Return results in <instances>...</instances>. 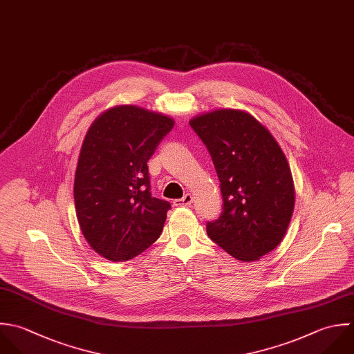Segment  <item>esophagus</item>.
<instances>
[{
  "mask_svg": "<svg viewBox=\"0 0 354 354\" xmlns=\"http://www.w3.org/2000/svg\"><path fill=\"white\" fill-rule=\"evenodd\" d=\"M174 203H175V205H178V207H182V205H190V204L193 203V196H192L190 193H187V194H185L182 198L175 200Z\"/></svg>",
  "mask_w": 354,
  "mask_h": 354,
  "instance_id": "obj_1",
  "label": "esophagus"
}]
</instances>
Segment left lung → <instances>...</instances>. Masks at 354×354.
Masks as SVG:
<instances>
[{"label":"left lung","mask_w":354,"mask_h":354,"mask_svg":"<svg viewBox=\"0 0 354 354\" xmlns=\"http://www.w3.org/2000/svg\"><path fill=\"white\" fill-rule=\"evenodd\" d=\"M215 165L223 207L207 234L233 258L254 262L273 251L290 225L295 192L273 135L250 113L222 109L190 120Z\"/></svg>","instance_id":"8db88e82"}]
</instances>
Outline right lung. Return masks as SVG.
Listing matches in <instances>:
<instances>
[{
	"mask_svg": "<svg viewBox=\"0 0 354 354\" xmlns=\"http://www.w3.org/2000/svg\"><path fill=\"white\" fill-rule=\"evenodd\" d=\"M174 124L168 115L124 104L88 129L74 203L85 240L103 258L129 261L160 237L171 204L151 196L147 161Z\"/></svg>",
	"mask_w": 354,
	"mask_h": 354,
	"instance_id": "1",
	"label": "right lung"
}]
</instances>
